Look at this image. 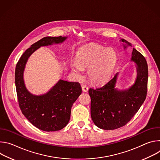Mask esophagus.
Wrapping results in <instances>:
<instances>
[{"mask_svg":"<svg viewBox=\"0 0 160 160\" xmlns=\"http://www.w3.org/2000/svg\"><path fill=\"white\" fill-rule=\"evenodd\" d=\"M82 88L83 92H87V91H88V87H87V85H82Z\"/></svg>","mask_w":160,"mask_h":160,"instance_id":"esophagus-1","label":"esophagus"}]
</instances>
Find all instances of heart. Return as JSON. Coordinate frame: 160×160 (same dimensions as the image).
Here are the masks:
<instances>
[{
  "instance_id": "obj_1",
  "label": "heart",
  "mask_w": 160,
  "mask_h": 160,
  "mask_svg": "<svg viewBox=\"0 0 160 160\" xmlns=\"http://www.w3.org/2000/svg\"><path fill=\"white\" fill-rule=\"evenodd\" d=\"M118 59L116 51L96 45L82 48L77 55V61L72 62V69L77 77L83 76V68H88L87 74L94 83H101L111 75Z\"/></svg>"
}]
</instances>
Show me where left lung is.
Here are the masks:
<instances>
[{
	"instance_id": "8db88e82",
	"label": "left lung",
	"mask_w": 160,
	"mask_h": 160,
	"mask_svg": "<svg viewBox=\"0 0 160 160\" xmlns=\"http://www.w3.org/2000/svg\"><path fill=\"white\" fill-rule=\"evenodd\" d=\"M124 49L131 43L121 39ZM131 61L137 66L135 83L126 90L115 88L118 73L103 85L90 88V115L94 124L104 130H115L125 125L138 111L146 99L148 90V68L145 58L133 49Z\"/></svg>"
}]
</instances>
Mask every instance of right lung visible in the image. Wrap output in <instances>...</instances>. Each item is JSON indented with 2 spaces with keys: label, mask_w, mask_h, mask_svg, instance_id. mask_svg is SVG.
Wrapping results in <instances>:
<instances>
[{
  "label": "right lung",
  "mask_w": 160,
  "mask_h": 160,
  "mask_svg": "<svg viewBox=\"0 0 160 160\" xmlns=\"http://www.w3.org/2000/svg\"><path fill=\"white\" fill-rule=\"evenodd\" d=\"M66 37H46L31 45L18 61L15 70V84L19 108L28 120L40 130H61L70 121L73 104L82 93L78 82L59 80L46 94L36 96L25 87L23 73L28 58L42 46L61 43Z\"/></svg>",
  "instance_id": "obj_1"
}]
</instances>
